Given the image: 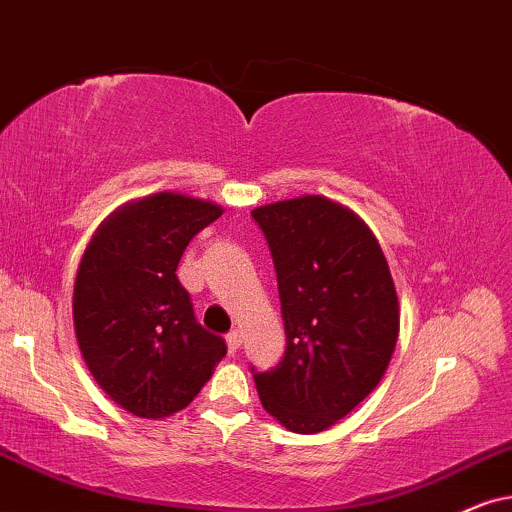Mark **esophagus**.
<instances>
[{"label":"esophagus","instance_id":"esophagus-1","mask_svg":"<svg viewBox=\"0 0 512 512\" xmlns=\"http://www.w3.org/2000/svg\"><path fill=\"white\" fill-rule=\"evenodd\" d=\"M226 345H229V352L231 354H236L238 349H241V333L231 331L229 335H226Z\"/></svg>","mask_w":512,"mask_h":512}]
</instances>
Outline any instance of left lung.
I'll use <instances>...</instances> for the list:
<instances>
[{
  "label": "left lung",
  "instance_id": "1",
  "mask_svg": "<svg viewBox=\"0 0 512 512\" xmlns=\"http://www.w3.org/2000/svg\"><path fill=\"white\" fill-rule=\"evenodd\" d=\"M281 297L286 354L252 368L262 406L283 428L314 435L375 390L399 335V302L371 229L323 196L252 210Z\"/></svg>",
  "mask_w": 512,
  "mask_h": 512
}]
</instances>
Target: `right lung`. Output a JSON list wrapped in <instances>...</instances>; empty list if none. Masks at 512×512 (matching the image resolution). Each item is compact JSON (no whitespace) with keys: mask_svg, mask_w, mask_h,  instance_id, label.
<instances>
[{"mask_svg":"<svg viewBox=\"0 0 512 512\" xmlns=\"http://www.w3.org/2000/svg\"><path fill=\"white\" fill-rule=\"evenodd\" d=\"M222 217L208 200L155 193L96 231L77 269V345L103 392L139 418L189 406L226 342L205 331L177 278L191 238Z\"/></svg>","mask_w":512,"mask_h":512,"instance_id":"add662e5","label":"right lung"}]
</instances>
